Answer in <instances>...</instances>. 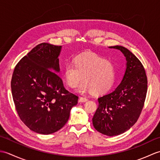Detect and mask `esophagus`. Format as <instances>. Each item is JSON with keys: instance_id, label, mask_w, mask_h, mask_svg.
<instances>
[{"instance_id": "obj_1", "label": "esophagus", "mask_w": 160, "mask_h": 160, "mask_svg": "<svg viewBox=\"0 0 160 160\" xmlns=\"http://www.w3.org/2000/svg\"><path fill=\"white\" fill-rule=\"evenodd\" d=\"M87 100H88V99L87 98L80 97L79 98V100H78V102H87Z\"/></svg>"}]
</instances>
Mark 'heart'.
<instances>
[{"label": "heart", "instance_id": "heart-1", "mask_svg": "<svg viewBox=\"0 0 160 160\" xmlns=\"http://www.w3.org/2000/svg\"><path fill=\"white\" fill-rule=\"evenodd\" d=\"M115 71L113 64L97 54L87 52L74 58L73 64H67L64 68V76L67 84L76 87L82 80L78 91L101 93L111 87Z\"/></svg>", "mask_w": 160, "mask_h": 160}]
</instances>
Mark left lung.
<instances>
[{
  "mask_svg": "<svg viewBox=\"0 0 160 160\" xmlns=\"http://www.w3.org/2000/svg\"><path fill=\"white\" fill-rule=\"evenodd\" d=\"M121 51L127 67L120 84L112 92L98 98V108L92 119L96 130L115 136L130 129L138 120L147 92V78L138 58L122 46L109 47Z\"/></svg>",
  "mask_w": 160,
  "mask_h": 160,
  "instance_id": "8db88e82",
  "label": "left lung"
}]
</instances>
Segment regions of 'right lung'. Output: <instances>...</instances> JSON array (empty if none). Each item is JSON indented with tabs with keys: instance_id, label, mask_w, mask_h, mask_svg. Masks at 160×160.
I'll list each match as a JSON object with an SVG mask.
<instances>
[{
	"instance_id": "obj_1",
	"label": "right lung",
	"mask_w": 160,
	"mask_h": 160,
	"mask_svg": "<svg viewBox=\"0 0 160 160\" xmlns=\"http://www.w3.org/2000/svg\"><path fill=\"white\" fill-rule=\"evenodd\" d=\"M62 46L42 42L20 60L13 71L12 93L16 109L24 124L40 134L62 128L78 97L64 87L59 58Z\"/></svg>"
}]
</instances>
